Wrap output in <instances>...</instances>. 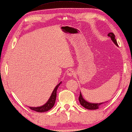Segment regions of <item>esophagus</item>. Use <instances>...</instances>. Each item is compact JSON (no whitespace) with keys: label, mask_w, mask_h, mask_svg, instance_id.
<instances>
[{"label":"esophagus","mask_w":132,"mask_h":132,"mask_svg":"<svg viewBox=\"0 0 132 132\" xmlns=\"http://www.w3.org/2000/svg\"><path fill=\"white\" fill-rule=\"evenodd\" d=\"M74 74H75V72L74 71L72 70H70L67 71V75L68 76H70V77H71V76H72Z\"/></svg>","instance_id":"esophagus-1"}]
</instances>
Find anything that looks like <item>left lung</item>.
I'll list each match as a JSON object with an SVG mask.
<instances>
[{
  "instance_id": "obj_1",
  "label": "left lung",
  "mask_w": 132,
  "mask_h": 132,
  "mask_svg": "<svg viewBox=\"0 0 132 132\" xmlns=\"http://www.w3.org/2000/svg\"><path fill=\"white\" fill-rule=\"evenodd\" d=\"M108 36L110 37L112 41L114 42L115 45L117 46H118L117 43V42L116 39L115 38V35L112 33V32H110L109 34H108ZM79 101L80 104V105L83 106L84 108H86L87 110H97L100 107V106L103 104L104 103H89L86 100H85L82 97V95L81 94V92H80V96L79 97ZM106 103V102H105Z\"/></svg>"
}]
</instances>
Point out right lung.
<instances>
[{
	"label": "right lung",
	"mask_w": 132,
	"mask_h": 132,
	"mask_svg": "<svg viewBox=\"0 0 132 132\" xmlns=\"http://www.w3.org/2000/svg\"><path fill=\"white\" fill-rule=\"evenodd\" d=\"M61 84V82H60L59 84L55 87V88L54 89V90H53L52 94H51L50 98H48V101L45 104L43 105L42 106H40V107H29L30 109L38 112H46L52 109V108L53 107V106H54L55 100H56L57 89Z\"/></svg>",
	"instance_id": "add662e5"
}]
</instances>
